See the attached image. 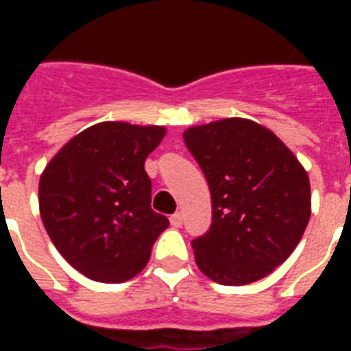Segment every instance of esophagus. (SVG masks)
Listing matches in <instances>:
<instances>
[{
	"label": "esophagus",
	"instance_id": "esophagus-1",
	"mask_svg": "<svg viewBox=\"0 0 351 351\" xmlns=\"http://www.w3.org/2000/svg\"><path fill=\"white\" fill-rule=\"evenodd\" d=\"M184 223V214L182 213H175L171 216V226L173 228H182Z\"/></svg>",
	"mask_w": 351,
	"mask_h": 351
}]
</instances>
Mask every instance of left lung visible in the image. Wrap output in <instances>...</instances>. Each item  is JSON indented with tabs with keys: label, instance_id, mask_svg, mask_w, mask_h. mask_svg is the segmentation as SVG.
Listing matches in <instances>:
<instances>
[{
	"label": "left lung",
	"instance_id": "1",
	"mask_svg": "<svg viewBox=\"0 0 351 351\" xmlns=\"http://www.w3.org/2000/svg\"><path fill=\"white\" fill-rule=\"evenodd\" d=\"M184 143L213 199L210 229L191 241L195 263L221 286L265 278L291 256L306 229V171L272 131L244 118L190 128Z\"/></svg>",
	"mask_w": 351,
	"mask_h": 351
}]
</instances>
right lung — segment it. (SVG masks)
<instances>
[{
	"instance_id": "1",
	"label": "right lung",
	"mask_w": 351,
	"mask_h": 351,
	"mask_svg": "<svg viewBox=\"0 0 351 351\" xmlns=\"http://www.w3.org/2000/svg\"><path fill=\"white\" fill-rule=\"evenodd\" d=\"M165 128L103 122L73 137L39 180V208L58 252L84 276L120 284L145 269L169 220L154 213L148 154Z\"/></svg>"
}]
</instances>
